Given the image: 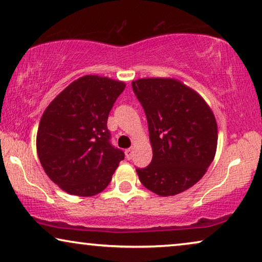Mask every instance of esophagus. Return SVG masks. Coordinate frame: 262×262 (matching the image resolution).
<instances>
[{
    "instance_id": "esophagus-1",
    "label": "esophagus",
    "mask_w": 262,
    "mask_h": 262,
    "mask_svg": "<svg viewBox=\"0 0 262 262\" xmlns=\"http://www.w3.org/2000/svg\"><path fill=\"white\" fill-rule=\"evenodd\" d=\"M125 155H126V159L127 160H131L132 156H134V151H132V149H126V150H125Z\"/></svg>"
}]
</instances>
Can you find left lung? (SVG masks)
I'll list each match as a JSON object with an SVG mask.
<instances>
[{"label": "left lung", "instance_id": "obj_1", "mask_svg": "<svg viewBox=\"0 0 262 262\" xmlns=\"http://www.w3.org/2000/svg\"><path fill=\"white\" fill-rule=\"evenodd\" d=\"M144 108L152 160L136 168L144 187L156 194L175 195L192 187L213 161L217 123L198 93L174 78L132 82Z\"/></svg>", "mask_w": 262, "mask_h": 262}]
</instances>
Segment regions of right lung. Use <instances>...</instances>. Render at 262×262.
I'll list each match as a JSON object with an SVG mask.
<instances>
[{
    "instance_id": "obj_1",
    "label": "right lung",
    "mask_w": 262,
    "mask_h": 262,
    "mask_svg": "<svg viewBox=\"0 0 262 262\" xmlns=\"http://www.w3.org/2000/svg\"><path fill=\"white\" fill-rule=\"evenodd\" d=\"M124 89V82L85 75L60 92L42 114L39 160L48 177L69 194H98L124 160L107 128L108 114Z\"/></svg>"
}]
</instances>
